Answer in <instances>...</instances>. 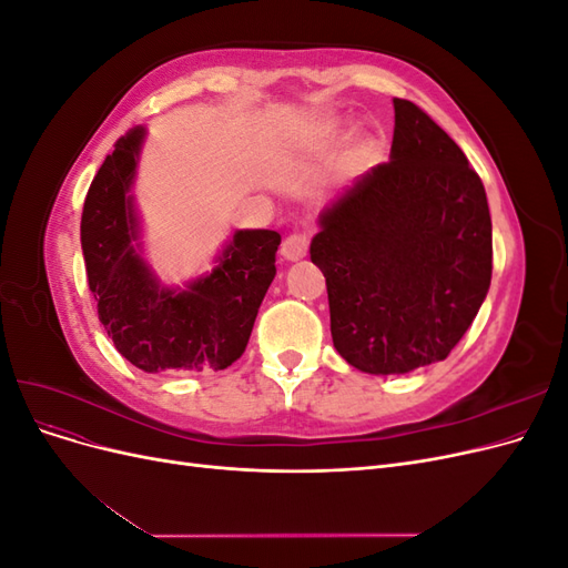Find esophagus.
<instances>
[{
	"mask_svg": "<svg viewBox=\"0 0 568 568\" xmlns=\"http://www.w3.org/2000/svg\"><path fill=\"white\" fill-rule=\"evenodd\" d=\"M305 253H307V236L305 234H291L284 239V244H282L284 261H291V263L303 261Z\"/></svg>",
	"mask_w": 568,
	"mask_h": 568,
	"instance_id": "obj_1",
	"label": "esophagus"
}]
</instances>
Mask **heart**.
Masks as SVG:
<instances>
[{
	"label": "heart",
	"instance_id": "1",
	"mask_svg": "<svg viewBox=\"0 0 568 568\" xmlns=\"http://www.w3.org/2000/svg\"><path fill=\"white\" fill-rule=\"evenodd\" d=\"M332 136H334V125L326 123V125H320L311 134H307L305 136V144L311 146V149H322V146L329 144ZM359 156H365V144L363 142L353 146V159H359Z\"/></svg>",
	"mask_w": 568,
	"mask_h": 568
}]
</instances>
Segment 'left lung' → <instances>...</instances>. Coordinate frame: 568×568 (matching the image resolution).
Returning <instances> with one entry per match:
<instances>
[{
  "label": "left lung",
  "mask_w": 568,
  "mask_h": 568,
  "mask_svg": "<svg viewBox=\"0 0 568 568\" xmlns=\"http://www.w3.org/2000/svg\"><path fill=\"white\" fill-rule=\"evenodd\" d=\"M393 109L390 161L326 205L311 244L326 277L334 348L382 376L448 357L493 274L484 182L419 106L393 99Z\"/></svg>",
  "instance_id": "8db88e82"
}]
</instances>
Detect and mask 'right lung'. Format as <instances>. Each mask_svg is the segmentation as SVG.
<instances>
[{"instance_id": "right-lung-1", "label": "right lung", "mask_w": 568, "mask_h": 568, "mask_svg": "<svg viewBox=\"0 0 568 568\" xmlns=\"http://www.w3.org/2000/svg\"><path fill=\"white\" fill-rule=\"evenodd\" d=\"M144 136L142 125L120 136L84 199L80 242L99 320L142 372L227 369L246 351L282 236L236 230L211 272L184 286L161 284L142 255L132 196Z\"/></svg>"}]
</instances>
